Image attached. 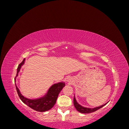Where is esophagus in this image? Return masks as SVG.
<instances>
[{
	"instance_id": "esophagus-1",
	"label": "esophagus",
	"mask_w": 129,
	"mask_h": 129,
	"mask_svg": "<svg viewBox=\"0 0 129 129\" xmlns=\"http://www.w3.org/2000/svg\"><path fill=\"white\" fill-rule=\"evenodd\" d=\"M67 82L69 83V84H72L73 83V80L72 78H69L68 79H67Z\"/></svg>"
}]
</instances>
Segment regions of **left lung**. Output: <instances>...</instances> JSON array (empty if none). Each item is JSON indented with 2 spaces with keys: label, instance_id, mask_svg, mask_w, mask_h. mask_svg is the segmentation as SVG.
Masks as SVG:
<instances>
[{
  "label": "left lung",
  "instance_id": "left-lung-1",
  "mask_svg": "<svg viewBox=\"0 0 129 129\" xmlns=\"http://www.w3.org/2000/svg\"><path fill=\"white\" fill-rule=\"evenodd\" d=\"M106 104H105L104 105H101L100 107H96L95 108H85L83 107L82 106H81V105H80L79 103L77 102V101L75 99V96L74 97V107L76 108V110L81 112V113H82V114H89V113H91L93 112H95L96 110H99L100 108H102L103 107H104L105 105H106Z\"/></svg>",
  "mask_w": 129,
  "mask_h": 129
}]
</instances>
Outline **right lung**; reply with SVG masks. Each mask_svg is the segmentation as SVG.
<instances>
[{
    "instance_id": "add662e5",
    "label": "right lung",
    "mask_w": 129,
    "mask_h": 129,
    "mask_svg": "<svg viewBox=\"0 0 129 129\" xmlns=\"http://www.w3.org/2000/svg\"><path fill=\"white\" fill-rule=\"evenodd\" d=\"M25 58H24L22 62L19 64L17 68V73L16 76L15 77L14 81L15 82V78L18 75V73L20 71L21 66L24 64ZM65 86V83L63 82H60L56 84H54L49 88L47 94L41 98L36 99V100H30L25 97L21 95L19 89L15 85L17 91L18 92L19 98L22 101L23 103L26 104L30 108L33 110L39 112H45L48 111L52 109L55 104L57 99V97L61 90Z\"/></svg>"
}]
</instances>
